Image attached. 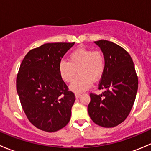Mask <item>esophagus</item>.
Returning a JSON list of instances; mask_svg holds the SVG:
<instances>
[{
	"instance_id": "1",
	"label": "esophagus",
	"mask_w": 151,
	"mask_h": 151,
	"mask_svg": "<svg viewBox=\"0 0 151 151\" xmlns=\"http://www.w3.org/2000/svg\"><path fill=\"white\" fill-rule=\"evenodd\" d=\"M80 96H81V94H80V93H75V97H76V98H77V99L80 98Z\"/></svg>"
}]
</instances>
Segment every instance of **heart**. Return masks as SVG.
I'll return each mask as SVG.
<instances>
[{"mask_svg":"<svg viewBox=\"0 0 151 151\" xmlns=\"http://www.w3.org/2000/svg\"><path fill=\"white\" fill-rule=\"evenodd\" d=\"M106 67V58L102 51L88 48H79L68 55V60L59 63L58 71L66 83H71L78 70L79 76L70 85V89L77 93L90 88L94 80L101 78Z\"/></svg>","mask_w":151,"mask_h":151,"instance_id":"1","label":"heart"}]
</instances>
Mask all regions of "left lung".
Segmentation results:
<instances>
[{
	"instance_id": "1",
	"label": "left lung",
	"mask_w": 151,
	"mask_h": 151,
	"mask_svg": "<svg viewBox=\"0 0 151 151\" xmlns=\"http://www.w3.org/2000/svg\"><path fill=\"white\" fill-rule=\"evenodd\" d=\"M95 43L106 58L104 74L99 83L102 93H90L88 114L96 124L115 127L126 120L134 103L138 89V77L133 60L126 50L106 40Z\"/></svg>"
}]
</instances>
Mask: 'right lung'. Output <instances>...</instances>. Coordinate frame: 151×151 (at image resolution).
Masks as SVG:
<instances>
[{
	"label": "right lung",
	"mask_w": 151,
	"mask_h": 151,
	"mask_svg": "<svg viewBox=\"0 0 151 151\" xmlns=\"http://www.w3.org/2000/svg\"><path fill=\"white\" fill-rule=\"evenodd\" d=\"M74 45L47 43L30 50L17 76V91L30 123L39 129L54 132L69 122L75 96L58 71L59 63Z\"/></svg>",
	"instance_id": "right-lung-1"
}]
</instances>
